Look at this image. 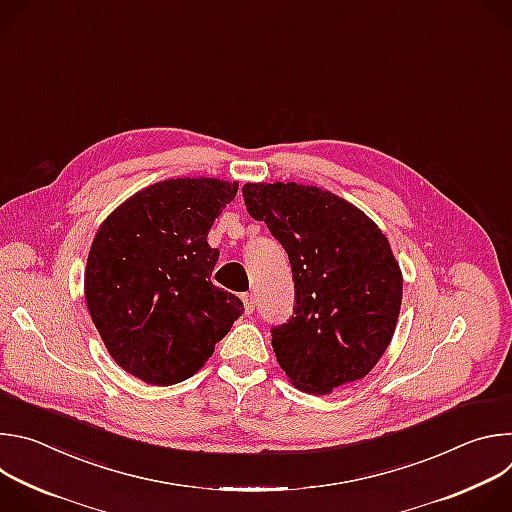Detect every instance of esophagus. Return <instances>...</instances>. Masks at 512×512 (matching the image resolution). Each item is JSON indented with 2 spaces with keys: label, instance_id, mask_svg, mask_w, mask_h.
Returning <instances> with one entry per match:
<instances>
[{
  "label": "esophagus",
  "instance_id": "34e87169",
  "mask_svg": "<svg viewBox=\"0 0 512 512\" xmlns=\"http://www.w3.org/2000/svg\"><path fill=\"white\" fill-rule=\"evenodd\" d=\"M241 300H243V304H245V312H247V314H253V310H255V296H253V294H243Z\"/></svg>",
  "mask_w": 512,
  "mask_h": 512
}]
</instances>
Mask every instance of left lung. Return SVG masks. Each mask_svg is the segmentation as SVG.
<instances>
[{
  "instance_id": "left-lung-1",
  "label": "left lung",
  "mask_w": 512,
  "mask_h": 512,
  "mask_svg": "<svg viewBox=\"0 0 512 512\" xmlns=\"http://www.w3.org/2000/svg\"><path fill=\"white\" fill-rule=\"evenodd\" d=\"M243 198L294 273V316L271 330L289 383L328 395L367 377L401 312L403 273L389 239L360 208L318 186L249 182Z\"/></svg>"
}]
</instances>
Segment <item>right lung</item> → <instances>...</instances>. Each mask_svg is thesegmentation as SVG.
<instances>
[{
	"label": "right lung",
	"instance_id": "add662e5",
	"mask_svg": "<svg viewBox=\"0 0 512 512\" xmlns=\"http://www.w3.org/2000/svg\"><path fill=\"white\" fill-rule=\"evenodd\" d=\"M239 182L170 178L141 188L101 223L85 267V300L119 367L148 385L190 379L243 302L212 285L206 241Z\"/></svg>",
	"mask_w": 512,
	"mask_h": 512
}]
</instances>
